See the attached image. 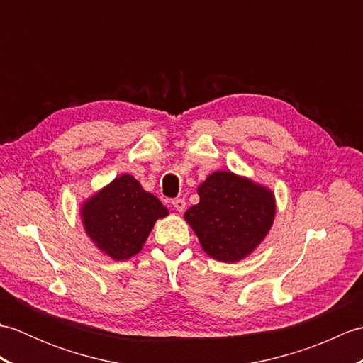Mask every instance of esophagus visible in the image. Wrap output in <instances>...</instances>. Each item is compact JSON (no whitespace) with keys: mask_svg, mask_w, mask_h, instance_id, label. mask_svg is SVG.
<instances>
[{"mask_svg":"<svg viewBox=\"0 0 363 363\" xmlns=\"http://www.w3.org/2000/svg\"><path fill=\"white\" fill-rule=\"evenodd\" d=\"M172 204L177 212H184V209H186V199H184V198H174Z\"/></svg>","mask_w":363,"mask_h":363,"instance_id":"34e87169","label":"esophagus"}]
</instances>
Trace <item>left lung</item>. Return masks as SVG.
<instances>
[{
    "instance_id": "1",
    "label": "left lung",
    "mask_w": 363,
    "mask_h": 363,
    "mask_svg": "<svg viewBox=\"0 0 363 363\" xmlns=\"http://www.w3.org/2000/svg\"><path fill=\"white\" fill-rule=\"evenodd\" d=\"M199 203L184 218L215 260L238 262L264 240L276 213L268 189L230 172L212 173L198 187Z\"/></svg>"
}]
</instances>
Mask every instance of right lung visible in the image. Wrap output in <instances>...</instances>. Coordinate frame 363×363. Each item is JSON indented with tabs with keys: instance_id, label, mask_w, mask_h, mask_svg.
<instances>
[{
	"instance_id": "add662e5",
	"label": "right lung",
	"mask_w": 363,
	"mask_h": 363,
	"mask_svg": "<svg viewBox=\"0 0 363 363\" xmlns=\"http://www.w3.org/2000/svg\"><path fill=\"white\" fill-rule=\"evenodd\" d=\"M81 215L98 248L115 260H125L142 250L154 223L167 217L168 209L133 176L123 174L91 196Z\"/></svg>"
}]
</instances>
